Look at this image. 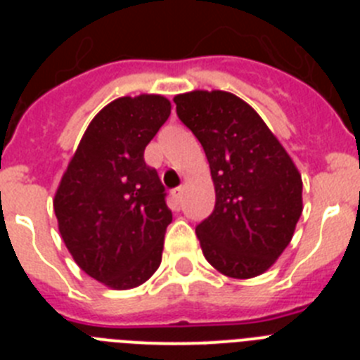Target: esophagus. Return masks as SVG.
<instances>
[{
    "mask_svg": "<svg viewBox=\"0 0 360 360\" xmlns=\"http://www.w3.org/2000/svg\"><path fill=\"white\" fill-rule=\"evenodd\" d=\"M171 195H173L174 200H182V196H184V187H182V186H180V187H174V189L171 191Z\"/></svg>",
    "mask_w": 360,
    "mask_h": 360,
    "instance_id": "34e87169",
    "label": "esophagus"
}]
</instances>
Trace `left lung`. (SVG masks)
Listing matches in <instances>:
<instances>
[{
  "label": "left lung",
  "instance_id": "left-lung-1",
  "mask_svg": "<svg viewBox=\"0 0 360 360\" xmlns=\"http://www.w3.org/2000/svg\"><path fill=\"white\" fill-rule=\"evenodd\" d=\"M173 101L205 151L216 191L214 211L196 227L203 256L229 278H256L294 236L303 212L301 173L262 117L234 94L195 90Z\"/></svg>",
  "mask_w": 360,
  "mask_h": 360
}]
</instances>
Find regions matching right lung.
I'll use <instances>...</instances> for the list:
<instances>
[{
  "label": "right lung",
  "instance_id": "1",
  "mask_svg": "<svg viewBox=\"0 0 360 360\" xmlns=\"http://www.w3.org/2000/svg\"><path fill=\"white\" fill-rule=\"evenodd\" d=\"M169 115L162 95L115 98L86 128L56 191L66 249L86 274L115 290L139 287L160 266L173 214L144 149Z\"/></svg>",
  "mask_w": 360,
  "mask_h": 360
}]
</instances>
